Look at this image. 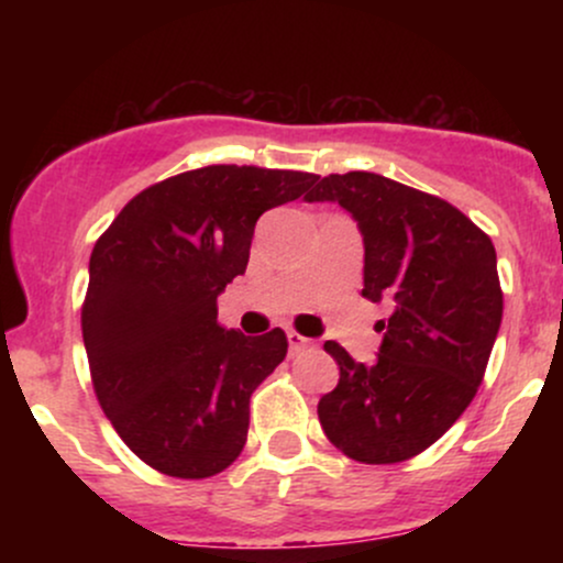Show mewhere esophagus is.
<instances>
[{"instance_id": "esophagus-1", "label": "esophagus", "mask_w": 563, "mask_h": 563, "mask_svg": "<svg viewBox=\"0 0 563 563\" xmlns=\"http://www.w3.org/2000/svg\"><path fill=\"white\" fill-rule=\"evenodd\" d=\"M286 335H288V344H290V349H294V352L312 346V339H307V335H301L299 331H294V328H288Z\"/></svg>"}]
</instances>
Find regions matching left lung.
<instances>
[{
	"label": "left lung",
	"mask_w": 563,
	"mask_h": 563,
	"mask_svg": "<svg viewBox=\"0 0 563 563\" xmlns=\"http://www.w3.org/2000/svg\"><path fill=\"white\" fill-rule=\"evenodd\" d=\"M303 200H333L365 243L371 301L391 299L373 365L335 341L339 384L320 399L322 431L360 463H402L437 442L476 397L503 320L495 245L448 200L373 172L328 174Z\"/></svg>",
	"instance_id": "1"
}]
</instances>
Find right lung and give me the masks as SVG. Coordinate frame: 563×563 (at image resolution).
I'll list each match as a JSON object with an SVG mask.
<instances>
[{
  "label": "right lung",
  "instance_id": "1",
  "mask_svg": "<svg viewBox=\"0 0 563 563\" xmlns=\"http://www.w3.org/2000/svg\"><path fill=\"white\" fill-rule=\"evenodd\" d=\"M318 174L217 164L134 196L95 243L81 333L102 412L140 461L206 479L241 455L251 394L286 360L280 328L217 322V296L245 273L256 219Z\"/></svg>",
  "mask_w": 563,
  "mask_h": 563
}]
</instances>
